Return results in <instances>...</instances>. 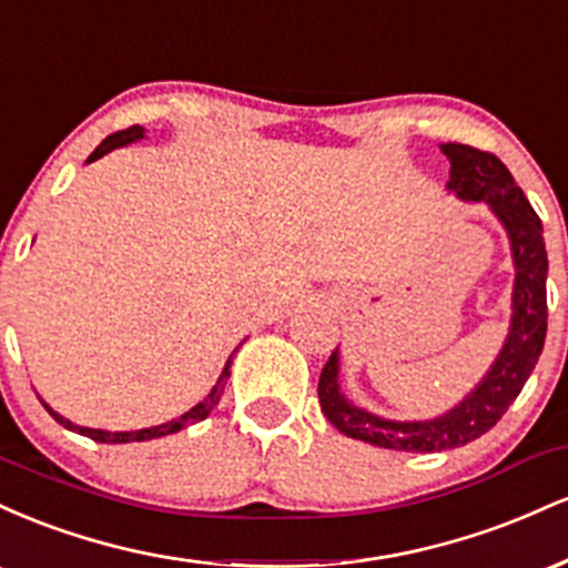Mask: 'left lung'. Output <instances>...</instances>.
I'll use <instances>...</instances> for the list:
<instances>
[{
  "label": "left lung",
  "mask_w": 568,
  "mask_h": 568,
  "mask_svg": "<svg viewBox=\"0 0 568 568\" xmlns=\"http://www.w3.org/2000/svg\"><path fill=\"white\" fill-rule=\"evenodd\" d=\"M440 149L452 162L448 189L465 200L488 202L510 234L515 270H518L513 293V325L486 379L454 410L433 422H387L352 406L338 393V357L336 352H331L317 382L325 419L347 438L395 448V452H448L488 433L524 389L542 355L547 334V251L542 221L497 154L467 143H443Z\"/></svg>",
  "instance_id": "obj_1"
}]
</instances>
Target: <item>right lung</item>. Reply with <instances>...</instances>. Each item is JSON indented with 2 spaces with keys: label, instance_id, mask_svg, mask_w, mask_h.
<instances>
[{
  "label": "right lung",
  "instance_id": "1",
  "mask_svg": "<svg viewBox=\"0 0 568 568\" xmlns=\"http://www.w3.org/2000/svg\"><path fill=\"white\" fill-rule=\"evenodd\" d=\"M139 139H143V128H141V125H130V128H125V130H116V133H112V135H109V139H103V141H101V146H98L95 152L90 154L88 162H95L98 158H103V154H106V152H112V149H116V146H125V143H130V141H139ZM230 366H232V357H230V361H226V366H224V371H221L219 382L213 384L211 393H207L205 397H202V400L197 403V406L189 408L186 414H181L179 419L168 422V425H158V427H149V429H135V433H106V429H90V427L71 425L69 419H63V416H58L55 410L50 408V406H44V403H42V406L48 408V414L53 416V419L58 422V425H63L67 429H74V433H80V435H88V438H93V440H98V443H133V440H152V438H162V435L179 433V429H184L186 425H194V422H202V419H205V416L211 414V410L219 406L221 395H224L226 379H230Z\"/></svg>",
  "mask_w": 568,
  "mask_h": 568
}]
</instances>
